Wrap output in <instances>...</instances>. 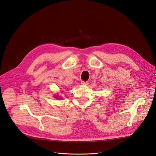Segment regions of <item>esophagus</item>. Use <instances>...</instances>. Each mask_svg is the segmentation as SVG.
I'll use <instances>...</instances> for the list:
<instances>
[{
    "label": "esophagus",
    "mask_w": 156,
    "mask_h": 156,
    "mask_svg": "<svg viewBox=\"0 0 156 156\" xmlns=\"http://www.w3.org/2000/svg\"><path fill=\"white\" fill-rule=\"evenodd\" d=\"M81 84L82 85H88V83L86 82V81H81Z\"/></svg>",
    "instance_id": "1"
}]
</instances>
